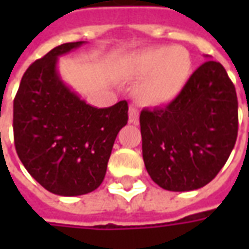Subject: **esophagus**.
<instances>
[{"mask_svg":"<svg viewBox=\"0 0 249 249\" xmlns=\"http://www.w3.org/2000/svg\"><path fill=\"white\" fill-rule=\"evenodd\" d=\"M129 123L130 124H137L139 123V110L133 104L129 107Z\"/></svg>","mask_w":249,"mask_h":249,"instance_id":"esophagus-1","label":"esophagus"}]
</instances>
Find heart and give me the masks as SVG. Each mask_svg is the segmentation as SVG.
I'll return each instance as SVG.
<instances>
[{"label": "heart", "mask_w": 249, "mask_h": 249, "mask_svg": "<svg viewBox=\"0 0 249 249\" xmlns=\"http://www.w3.org/2000/svg\"><path fill=\"white\" fill-rule=\"evenodd\" d=\"M128 66L133 77H145L136 89L137 100L146 107H162L183 92L192 73V57L181 46H156L132 57Z\"/></svg>", "instance_id": "b5f03b06"}]
</instances>
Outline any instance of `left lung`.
Here are the masks:
<instances>
[{"instance_id": "8db88e82", "label": "left lung", "mask_w": 249, "mask_h": 249, "mask_svg": "<svg viewBox=\"0 0 249 249\" xmlns=\"http://www.w3.org/2000/svg\"><path fill=\"white\" fill-rule=\"evenodd\" d=\"M140 126L144 164L159 187L185 192L207 185L237 139V96L224 66L204 62L172 103L141 110Z\"/></svg>"}]
</instances>
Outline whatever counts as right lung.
<instances>
[{
    "mask_svg": "<svg viewBox=\"0 0 249 249\" xmlns=\"http://www.w3.org/2000/svg\"><path fill=\"white\" fill-rule=\"evenodd\" d=\"M82 44H62L33 62L13 103L19 160L37 183L60 196H80L100 187L117 133L128 123L125 100L94 108L58 76V56Z\"/></svg>",
    "mask_w": 249,
    "mask_h": 249,
    "instance_id": "obj_1",
    "label": "right lung"
}]
</instances>
